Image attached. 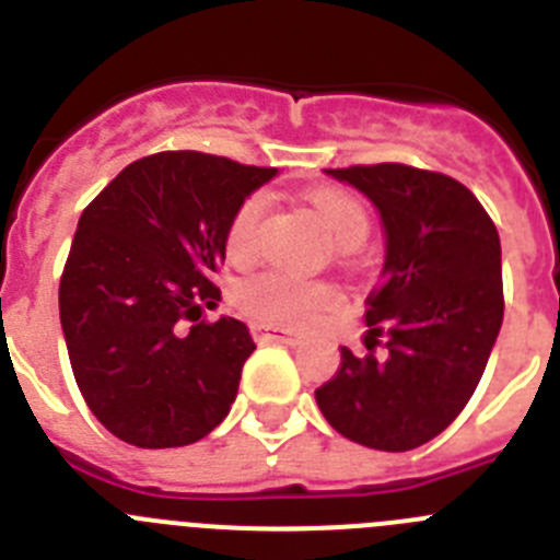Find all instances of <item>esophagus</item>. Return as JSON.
<instances>
[{
    "instance_id": "esophagus-1",
    "label": "esophagus",
    "mask_w": 560,
    "mask_h": 560,
    "mask_svg": "<svg viewBox=\"0 0 560 560\" xmlns=\"http://www.w3.org/2000/svg\"><path fill=\"white\" fill-rule=\"evenodd\" d=\"M252 336H255L257 341H280V345H300V339L296 336H291L289 330H277V328H269V325H252Z\"/></svg>"
}]
</instances>
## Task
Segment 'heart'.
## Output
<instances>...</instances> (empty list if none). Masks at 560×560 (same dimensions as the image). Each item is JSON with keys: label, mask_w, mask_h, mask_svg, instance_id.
I'll return each mask as SVG.
<instances>
[{"label": "heart", "mask_w": 560, "mask_h": 560, "mask_svg": "<svg viewBox=\"0 0 560 560\" xmlns=\"http://www.w3.org/2000/svg\"><path fill=\"white\" fill-rule=\"evenodd\" d=\"M316 215L325 224L328 235L336 246L364 241L370 232L368 210L355 196L345 190H316L311 196ZM269 210V199L264 192H255L244 205L237 207L226 232V255L235 264H244L255 255L257 232L264 224V215ZM235 305L252 316L255 323L280 325V328H305L334 303V291L323 283L300 280L285 271H264V275L246 277L235 285L232 294Z\"/></svg>", "instance_id": "obj_1"}]
</instances>
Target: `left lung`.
<instances>
[{
	"instance_id": "obj_1",
	"label": "left lung",
	"mask_w": 560,
	"mask_h": 560,
	"mask_svg": "<svg viewBox=\"0 0 560 560\" xmlns=\"http://www.w3.org/2000/svg\"><path fill=\"white\" fill-rule=\"evenodd\" d=\"M364 192L384 230V269L368 296V355L341 348L316 404L339 434L409 452L463 412L502 328V246L471 190L409 165L325 171ZM388 336V355L372 353Z\"/></svg>"
}]
</instances>
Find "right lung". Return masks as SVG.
<instances>
[{"mask_svg": "<svg viewBox=\"0 0 560 560\" xmlns=\"http://www.w3.org/2000/svg\"><path fill=\"white\" fill-rule=\"evenodd\" d=\"M275 176L165 151L131 162L83 210L58 291L61 328L83 400L122 443L190 446L230 415L255 341L241 319L199 316L221 300L212 275L237 207Z\"/></svg>", "mask_w": 560, "mask_h": 560, "instance_id": "1", "label": "right lung"}]
</instances>
